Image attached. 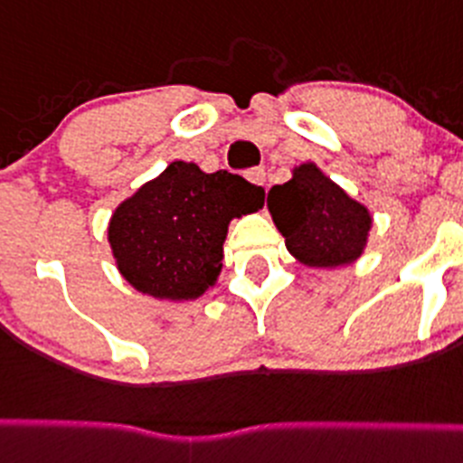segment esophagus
Returning <instances> with one entry per match:
<instances>
[{"instance_id": "obj_1", "label": "esophagus", "mask_w": 463, "mask_h": 463, "mask_svg": "<svg viewBox=\"0 0 463 463\" xmlns=\"http://www.w3.org/2000/svg\"><path fill=\"white\" fill-rule=\"evenodd\" d=\"M246 180H249L251 184H256V187H265L267 183L265 168H249V171H246Z\"/></svg>"}]
</instances>
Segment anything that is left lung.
Instances as JSON below:
<instances>
[{"mask_svg":"<svg viewBox=\"0 0 463 463\" xmlns=\"http://www.w3.org/2000/svg\"><path fill=\"white\" fill-rule=\"evenodd\" d=\"M267 210L297 262L338 269L365 253L373 212L349 196L315 162L292 168V178L267 194Z\"/></svg>","mask_w":463,"mask_h":463,"instance_id":"1","label":"left lung"}]
</instances>
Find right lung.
<instances>
[{
  "label": "right lung",
  "instance_id": "right-lung-1",
  "mask_svg": "<svg viewBox=\"0 0 463 463\" xmlns=\"http://www.w3.org/2000/svg\"><path fill=\"white\" fill-rule=\"evenodd\" d=\"M262 201L265 189L240 175L175 159L111 212L107 241L116 269L153 299H198L217 285L231 222Z\"/></svg>",
  "mask_w": 463,
  "mask_h": 463
}]
</instances>
